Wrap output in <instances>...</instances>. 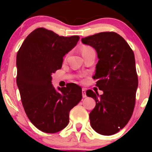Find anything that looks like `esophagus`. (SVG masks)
Listing matches in <instances>:
<instances>
[{
	"label": "esophagus",
	"instance_id": "1",
	"mask_svg": "<svg viewBox=\"0 0 152 152\" xmlns=\"http://www.w3.org/2000/svg\"><path fill=\"white\" fill-rule=\"evenodd\" d=\"M82 97H86V88H82Z\"/></svg>",
	"mask_w": 152,
	"mask_h": 152
}]
</instances>
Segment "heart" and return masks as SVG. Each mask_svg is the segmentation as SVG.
I'll list each match as a JSON object with an SVG mask.
<instances>
[{
	"label": "heart",
	"instance_id": "b5f03b06",
	"mask_svg": "<svg viewBox=\"0 0 152 152\" xmlns=\"http://www.w3.org/2000/svg\"><path fill=\"white\" fill-rule=\"evenodd\" d=\"M93 50L91 48L88 47V46H82V48H81V52H82V55H84V54L88 53V52H90V51H92Z\"/></svg>",
	"mask_w": 152,
	"mask_h": 152
}]
</instances>
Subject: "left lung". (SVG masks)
<instances>
[{
    "mask_svg": "<svg viewBox=\"0 0 152 152\" xmlns=\"http://www.w3.org/2000/svg\"><path fill=\"white\" fill-rule=\"evenodd\" d=\"M96 50L98 62L93 78L103 94L91 90L86 95L96 105L89 114L91 125L104 136L113 135L129 121L135 107L138 81L134 52L117 33L104 32L82 39Z\"/></svg>",
    "mask_w": 152,
    "mask_h": 152,
    "instance_id": "1",
    "label": "left lung"
}]
</instances>
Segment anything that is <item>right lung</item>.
<instances>
[{
	"label": "right lung",
	"instance_id": "add662e5",
	"mask_svg": "<svg viewBox=\"0 0 152 152\" xmlns=\"http://www.w3.org/2000/svg\"><path fill=\"white\" fill-rule=\"evenodd\" d=\"M79 36L65 37L43 28L30 33L16 55V84L25 112L41 132L57 133L68 125L70 111L82 98L74 83L57 90L52 75L61 68L63 57L75 46Z\"/></svg>",
	"mask_w": 152,
	"mask_h": 152
}]
</instances>
